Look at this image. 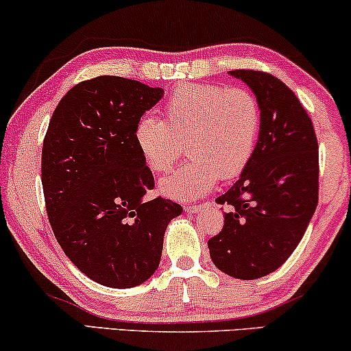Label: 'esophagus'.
I'll use <instances>...</instances> for the list:
<instances>
[{
  "instance_id": "obj_1",
  "label": "esophagus",
  "mask_w": 351,
  "mask_h": 351,
  "mask_svg": "<svg viewBox=\"0 0 351 351\" xmlns=\"http://www.w3.org/2000/svg\"><path fill=\"white\" fill-rule=\"evenodd\" d=\"M204 208V204H185L184 209L186 213H199L201 209Z\"/></svg>"
}]
</instances>
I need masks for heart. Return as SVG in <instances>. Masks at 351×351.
<instances>
[{"mask_svg": "<svg viewBox=\"0 0 351 351\" xmlns=\"http://www.w3.org/2000/svg\"><path fill=\"white\" fill-rule=\"evenodd\" d=\"M165 118L143 114L134 141L153 172H166L179 160L184 143L190 160L160 180V191L191 199L233 179L251 161L262 126L261 104L251 90L222 84H182L169 94Z\"/></svg>", "mask_w": 351, "mask_h": 351, "instance_id": "heart-1", "label": "heart"}]
</instances>
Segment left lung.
<instances>
[{
	"mask_svg": "<svg viewBox=\"0 0 351 351\" xmlns=\"http://www.w3.org/2000/svg\"><path fill=\"white\" fill-rule=\"evenodd\" d=\"M261 104L262 126L243 174L215 203L228 206L223 228L208 241L220 271L257 280L285 263L318 204L319 156L313 123L297 95L261 70H232Z\"/></svg>",
	"mask_w": 351,
	"mask_h": 351,
	"instance_id": "1",
	"label": "left lung"
}]
</instances>
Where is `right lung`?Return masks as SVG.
I'll use <instances>...</instances> for the list:
<instances>
[{"mask_svg": "<svg viewBox=\"0 0 351 351\" xmlns=\"http://www.w3.org/2000/svg\"><path fill=\"white\" fill-rule=\"evenodd\" d=\"M161 88L102 75L64 95L47 126L41 182L51 228L65 256L99 285L126 289L160 265L167 223L182 206L145 201L155 179L134 141Z\"/></svg>", "mask_w": 351, "mask_h": 351, "instance_id": "obj_1", "label": "right lung"}]
</instances>
